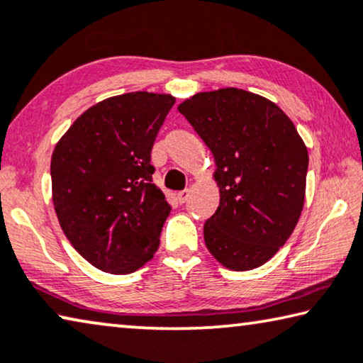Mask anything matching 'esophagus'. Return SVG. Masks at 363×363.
<instances>
[{
  "mask_svg": "<svg viewBox=\"0 0 363 363\" xmlns=\"http://www.w3.org/2000/svg\"><path fill=\"white\" fill-rule=\"evenodd\" d=\"M188 196H189V189H183V191H178V194H177V199H178V203H180V204L186 203Z\"/></svg>",
  "mask_w": 363,
  "mask_h": 363,
  "instance_id": "34e87169",
  "label": "esophagus"
}]
</instances>
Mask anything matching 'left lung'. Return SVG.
<instances>
[{
  "label": "left lung",
  "mask_w": 363,
  "mask_h": 363,
  "mask_svg": "<svg viewBox=\"0 0 363 363\" xmlns=\"http://www.w3.org/2000/svg\"><path fill=\"white\" fill-rule=\"evenodd\" d=\"M216 160L219 208L204 224L211 255L232 271L264 264L292 235L305 203L308 150L274 102L243 89L178 105Z\"/></svg>",
  "instance_id": "left-lung-1"
}]
</instances>
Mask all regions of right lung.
<instances>
[{"mask_svg":"<svg viewBox=\"0 0 363 363\" xmlns=\"http://www.w3.org/2000/svg\"><path fill=\"white\" fill-rule=\"evenodd\" d=\"M174 104L152 92L105 99L55 146V213L76 252L100 271L130 274L157 252L172 208L152 183L150 150Z\"/></svg>","mask_w":363,"mask_h":363,"instance_id":"1","label":"right lung"}]
</instances>
